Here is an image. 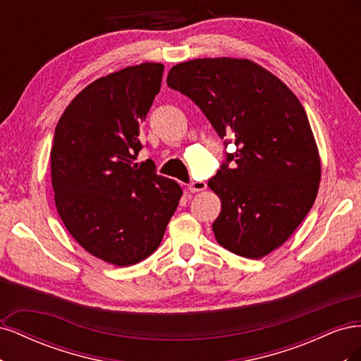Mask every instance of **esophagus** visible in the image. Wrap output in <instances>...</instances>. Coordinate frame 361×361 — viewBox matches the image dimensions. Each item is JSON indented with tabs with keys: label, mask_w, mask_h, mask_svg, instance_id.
Returning a JSON list of instances; mask_svg holds the SVG:
<instances>
[{
	"label": "esophagus",
	"mask_w": 361,
	"mask_h": 361,
	"mask_svg": "<svg viewBox=\"0 0 361 361\" xmlns=\"http://www.w3.org/2000/svg\"><path fill=\"white\" fill-rule=\"evenodd\" d=\"M206 182H202V180H194V182H191L190 185H188V190L191 191V192H199V191H203V190H206Z\"/></svg>",
	"instance_id": "34e87169"
}]
</instances>
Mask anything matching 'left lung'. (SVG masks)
<instances>
[{
  "label": "left lung",
  "instance_id": "left-lung-1",
  "mask_svg": "<svg viewBox=\"0 0 361 361\" xmlns=\"http://www.w3.org/2000/svg\"><path fill=\"white\" fill-rule=\"evenodd\" d=\"M167 85L194 101L216 134L236 146L207 182L221 200L212 224L218 244L248 259L269 255L301 224L319 190V152L298 97L247 59L179 63Z\"/></svg>",
  "mask_w": 361,
  "mask_h": 361
}]
</instances>
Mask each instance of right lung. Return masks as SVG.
Segmentation results:
<instances>
[{"label": "right lung", "mask_w": 361, "mask_h": 361, "mask_svg": "<svg viewBox=\"0 0 361 361\" xmlns=\"http://www.w3.org/2000/svg\"><path fill=\"white\" fill-rule=\"evenodd\" d=\"M162 72L161 63H141L93 81L54 135L51 180L61 221L85 251L116 267L154 253L182 197L154 161H135Z\"/></svg>", "instance_id": "obj_1"}]
</instances>
